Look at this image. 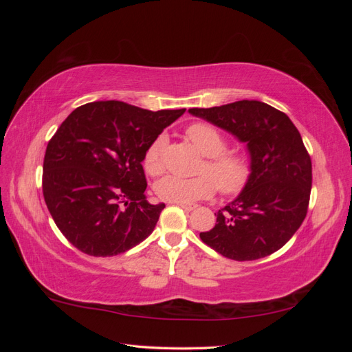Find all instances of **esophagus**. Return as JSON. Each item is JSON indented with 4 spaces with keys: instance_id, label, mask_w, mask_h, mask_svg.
<instances>
[{
    "instance_id": "1",
    "label": "esophagus",
    "mask_w": 352,
    "mask_h": 352,
    "mask_svg": "<svg viewBox=\"0 0 352 352\" xmlns=\"http://www.w3.org/2000/svg\"><path fill=\"white\" fill-rule=\"evenodd\" d=\"M175 204H177L180 208H184L186 211H192L197 208V206H194V204H184V202H175Z\"/></svg>"
}]
</instances>
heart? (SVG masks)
<instances>
[{
  "mask_svg": "<svg viewBox=\"0 0 352 352\" xmlns=\"http://www.w3.org/2000/svg\"><path fill=\"white\" fill-rule=\"evenodd\" d=\"M186 136L198 150L207 157L202 164V173L195 177L167 175L155 184L157 195L168 202H195L216 194V189L225 195H236L248 185L251 163L243 154L225 151L226 140L207 123H194L186 129ZM167 136L160 133L148 145L144 154V168L148 175L158 176L164 170V151Z\"/></svg>",
  "mask_w": 352,
  "mask_h": 352,
  "instance_id": "heart-1",
  "label": "heart"
}]
</instances>
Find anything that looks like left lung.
<instances>
[{
  "instance_id": "1",
  "label": "left lung",
  "mask_w": 352,
  "mask_h": 352,
  "mask_svg": "<svg viewBox=\"0 0 352 352\" xmlns=\"http://www.w3.org/2000/svg\"><path fill=\"white\" fill-rule=\"evenodd\" d=\"M189 113L235 135L247 144L251 158L248 185L217 211L216 226L201 232V241L236 261L280 250L304 221L311 192V158L295 124L285 113L255 100Z\"/></svg>"
}]
</instances>
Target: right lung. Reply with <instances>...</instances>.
<instances>
[{
  "instance_id": "add662e5",
  "label": "right lung",
  "mask_w": 352,
  "mask_h": 352,
  "mask_svg": "<svg viewBox=\"0 0 352 352\" xmlns=\"http://www.w3.org/2000/svg\"><path fill=\"white\" fill-rule=\"evenodd\" d=\"M184 113L95 101L67 116L47 145L42 192L73 247L111 257L151 235L166 206L146 201L144 154Z\"/></svg>"
}]
</instances>
